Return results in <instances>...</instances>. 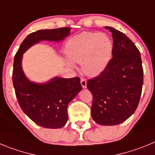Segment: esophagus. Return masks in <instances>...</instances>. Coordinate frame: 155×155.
I'll list each match as a JSON object with an SVG mask.
<instances>
[{
    "instance_id": "34e87169",
    "label": "esophagus",
    "mask_w": 155,
    "mask_h": 155,
    "mask_svg": "<svg viewBox=\"0 0 155 155\" xmlns=\"http://www.w3.org/2000/svg\"><path fill=\"white\" fill-rule=\"evenodd\" d=\"M81 84L82 87L85 88V87H87V81H86V79L84 78L81 79Z\"/></svg>"
}]
</instances>
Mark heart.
<instances>
[{
  "label": "heart",
  "instance_id": "heart-1",
  "mask_svg": "<svg viewBox=\"0 0 155 155\" xmlns=\"http://www.w3.org/2000/svg\"><path fill=\"white\" fill-rule=\"evenodd\" d=\"M114 44L111 37L105 33L83 31L67 41L65 53L69 59L65 61L70 68L75 63L88 76H96L106 68L113 57Z\"/></svg>",
  "mask_w": 155,
  "mask_h": 155
}]
</instances>
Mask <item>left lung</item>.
Here are the masks:
<instances>
[{"instance_id": "8db88e82", "label": "left lung", "mask_w": 155, "mask_h": 155, "mask_svg": "<svg viewBox=\"0 0 155 155\" xmlns=\"http://www.w3.org/2000/svg\"><path fill=\"white\" fill-rule=\"evenodd\" d=\"M113 38V58L98 76L89 79L91 116L103 126L120 124L135 112L141 95L143 71L139 50L121 31L105 27Z\"/></svg>"}]
</instances>
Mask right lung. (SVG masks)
Listing matches in <instances>:
<instances>
[{
	"mask_svg": "<svg viewBox=\"0 0 155 155\" xmlns=\"http://www.w3.org/2000/svg\"><path fill=\"white\" fill-rule=\"evenodd\" d=\"M68 27L31 32L21 42L14 59L12 81L16 98L22 111L34 123L45 128L63 127L68 120V104L82 89L80 78H55L46 84L29 81L21 68L22 54L42 40L61 41L68 36Z\"/></svg>",
	"mask_w": 155,
	"mask_h": 155,
	"instance_id": "add662e5",
	"label": "right lung"
}]
</instances>
